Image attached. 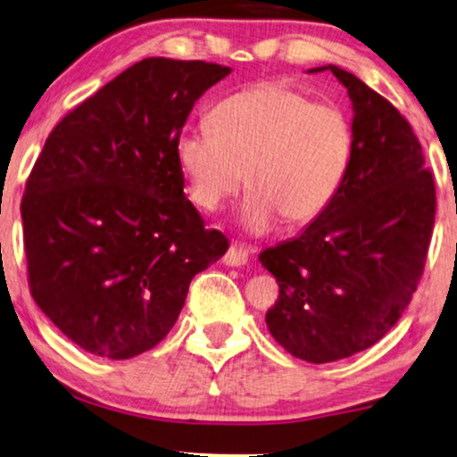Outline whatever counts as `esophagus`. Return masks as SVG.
<instances>
[{"instance_id": "34e87169", "label": "esophagus", "mask_w": 457, "mask_h": 457, "mask_svg": "<svg viewBox=\"0 0 457 457\" xmlns=\"http://www.w3.org/2000/svg\"><path fill=\"white\" fill-rule=\"evenodd\" d=\"M247 260H249L247 252L239 245H230L228 252L224 253V258H222V262L227 266H245Z\"/></svg>"}]
</instances>
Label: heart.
Segmentation results:
<instances>
[{
    "instance_id": "1",
    "label": "heart",
    "mask_w": 457,
    "mask_h": 457,
    "mask_svg": "<svg viewBox=\"0 0 457 457\" xmlns=\"http://www.w3.org/2000/svg\"><path fill=\"white\" fill-rule=\"evenodd\" d=\"M177 164L191 202L216 212L243 183L241 224L262 235L283 220H316L345 185L353 127L337 105L283 83H262L216 105L210 127L179 135Z\"/></svg>"
}]
</instances>
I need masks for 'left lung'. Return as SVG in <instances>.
Returning a JSON list of instances; mask_svg holds the SVG:
<instances>
[{
    "label": "left lung",
    "instance_id": "8db88e82",
    "mask_svg": "<svg viewBox=\"0 0 457 457\" xmlns=\"http://www.w3.org/2000/svg\"><path fill=\"white\" fill-rule=\"evenodd\" d=\"M352 99L353 162L335 202L297 237L260 253L277 278L266 324L291 355L327 364L389 333L414 295L435 222V180L408 120L328 64Z\"/></svg>",
    "mask_w": 457,
    "mask_h": 457
}]
</instances>
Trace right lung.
I'll return each mask as SVG.
<instances>
[{
	"mask_svg": "<svg viewBox=\"0 0 457 457\" xmlns=\"http://www.w3.org/2000/svg\"><path fill=\"white\" fill-rule=\"evenodd\" d=\"M228 66L145 58L47 137L21 214L43 314L85 352L129 360L158 345L191 278L228 249L185 197L179 135Z\"/></svg>",
	"mask_w": 457,
	"mask_h": 457,
	"instance_id": "add662e5",
	"label": "right lung"
}]
</instances>
